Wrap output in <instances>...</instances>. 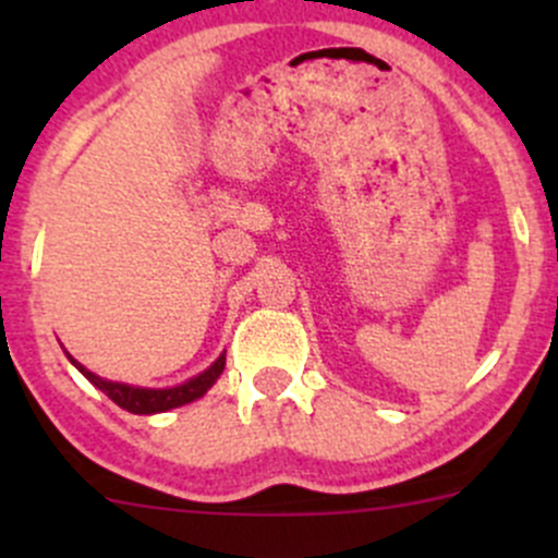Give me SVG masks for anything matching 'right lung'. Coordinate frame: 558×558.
Segmentation results:
<instances>
[{"mask_svg":"<svg viewBox=\"0 0 558 558\" xmlns=\"http://www.w3.org/2000/svg\"><path fill=\"white\" fill-rule=\"evenodd\" d=\"M66 359H70L77 369H81L83 378L92 380V384L97 386L102 393H107V397H110L118 408L129 410V413H134V415L167 413V410L180 408V404H189V402H194V399L205 397V393L213 388V384L221 378L223 367H227V351H223L221 356H218L216 362L205 369V373L194 375V378H189L185 384H178L170 388H143V386H129V384H118V380L99 378V375H94L92 369L83 367L81 362H75L70 353H66Z\"/></svg>","mask_w":558,"mask_h":558,"instance_id":"obj_1","label":"right lung"}]
</instances>
